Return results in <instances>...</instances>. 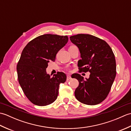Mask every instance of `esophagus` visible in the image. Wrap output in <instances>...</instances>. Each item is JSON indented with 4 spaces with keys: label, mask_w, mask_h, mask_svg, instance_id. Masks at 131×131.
<instances>
[{
    "label": "esophagus",
    "mask_w": 131,
    "mask_h": 131,
    "mask_svg": "<svg viewBox=\"0 0 131 131\" xmlns=\"http://www.w3.org/2000/svg\"><path fill=\"white\" fill-rule=\"evenodd\" d=\"M71 79V77L70 75H67V80H69V79Z\"/></svg>",
    "instance_id": "esophagus-1"
}]
</instances>
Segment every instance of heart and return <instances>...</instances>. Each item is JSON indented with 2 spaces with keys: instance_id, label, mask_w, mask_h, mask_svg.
<instances>
[{
  "instance_id": "1",
  "label": "heart",
  "mask_w": 131,
  "mask_h": 131,
  "mask_svg": "<svg viewBox=\"0 0 131 131\" xmlns=\"http://www.w3.org/2000/svg\"><path fill=\"white\" fill-rule=\"evenodd\" d=\"M71 47H74V46H71Z\"/></svg>"
}]
</instances>
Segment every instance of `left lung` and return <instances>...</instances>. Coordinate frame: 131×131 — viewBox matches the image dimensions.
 I'll list each match as a JSON object with an SVG mask.
<instances>
[{
	"instance_id": "obj_1",
	"label": "left lung",
	"mask_w": 131,
	"mask_h": 131,
	"mask_svg": "<svg viewBox=\"0 0 131 131\" xmlns=\"http://www.w3.org/2000/svg\"><path fill=\"white\" fill-rule=\"evenodd\" d=\"M70 39L79 50L80 71L90 73L85 79L79 74H74L73 78L79 81L75 96L83 104H99L106 98L115 79V56L105 41L94 36L80 34L71 36Z\"/></svg>"
}]
</instances>
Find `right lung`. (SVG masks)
Wrapping results in <instances>:
<instances>
[{
    "mask_svg": "<svg viewBox=\"0 0 131 131\" xmlns=\"http://www.w3.org/2000/svg\"><path fill=\"white\" fill-rule=\"evenodd\" d=\"M68 41V36L44 34L30 41L22 52L17 65L18 82L34 105L46 106L57 99L60 83L65 82L66 75L58 72L51 77L46 69Z\"/></svg>",
    "mask_w": 131,
    "mask_h": 131,
    "instance_id": "add662e5",
    "label": "right lung"
}]
</instances>
